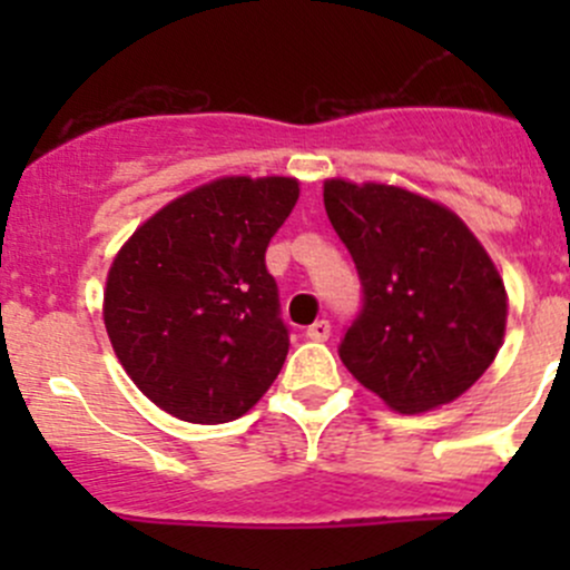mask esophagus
Segmentation results:
<instances>
[{"label": "esophagus", "instance_id": "34e87169", "mask_svg": "<svg viewBox=\"0 0 570 570\" xmlns=\"http://www.w3.org/2000/svg\"><path fill=\"white\" fill-rule=\"evenodd\" d=\"M306 336L312 338V342H327V336H331V325H327V320H317L314 325H308Z\"/></svg>", "mask_w": 570, "mask_h": 570}]
</instances>
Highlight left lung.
Returning a JSON list of instances; mask_svg holds the SVG:
<instances>
[{
    "mask_svg": "<svg viewBox=\"0 0 570 570\" xmlns=\"http://www.w3.org/2000/svg\"><path fill=\"white\" fill-rule=\"evenodd\" d=\"M322 200L364 284L338 347L350 375L396 413L469 392L508 327V289L480 239L450 206L396 184L325 178Z\"/></svg>",
    "mask_w": 570,
    "mask_h": 570,
    "instance_id": "8db88e82",
    "label": "left lung"
}]
</instances>
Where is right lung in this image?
<instances>
[{"label": "right lung", "instance_id": "1", "mask_svg": "<svg viewBox=\"0 0 570 570\" xmlns=\"http://www.w3.org/2000/svg\"><path fill=\"white\" fill-rule=\"evenodd\" d=\"M297 195L292 176H220L165 204L115 253L107 336L170 416L234 422L278 377L289 336L264 250Z\"/></svg>", "mask_w": 570, "mask_h": 570}]
</instances>
